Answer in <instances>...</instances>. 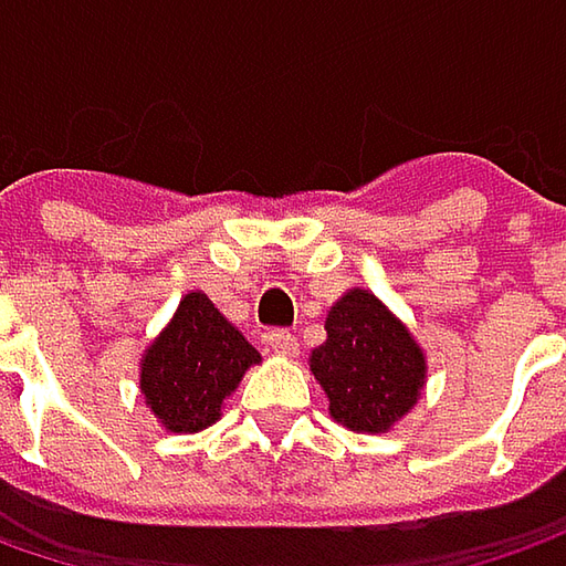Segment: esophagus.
<instances>
[{"label":"esophagus","mask_w":566,"mask_h":566,"mask_svg":"<svg viewBox=\"0 0 566 566\" xmlns=\"http://www.w3.org/2000/svg\"><path fill=\"white\" fill-rule=\"evenodd\" d=\"M264 339H268V349L276 353V356H283V359H293L295 353H298V339L290 331H271Z\"/></svg>","instance_id":"1"}]
</instances>
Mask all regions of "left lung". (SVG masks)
I'll return each mask as SVG.
<instances>
[{
    "instance_id": "left-lung-1",
    "label": "left lung",
    "mask_w": 566,
    "mask_h": 566,
    "mask_svg": "<svg viewBox=\"0 0 566 566\" xmlns=\"http://www.w3.org/2000/svg\"><path fill=\"white\" fill-rule=\"evenodd\" d=\"M324 331L327 339L308 361L331 400V416L349 431H390L422 397V346L368 290H349L334 302Z\"/></svg>"
}]
</instances>
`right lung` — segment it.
I'll return each mask as SVG.
<instances>
[{"mask_svg":"<svg viewBox=\"0 0 566 566\" xmlns=\"http://www.w3.org/2000/svg\"><path fill=\"white\" fill-rule=\"evenodd\" d=\"M258 361L261 353L205 293H188L164 334L144 349V402L166 431H201L220 419L223 400Z\"/></svg>","mask_w":566,"mask_h":566,"instance_id":"add662e5","label":"right lung"}]
</instances>
